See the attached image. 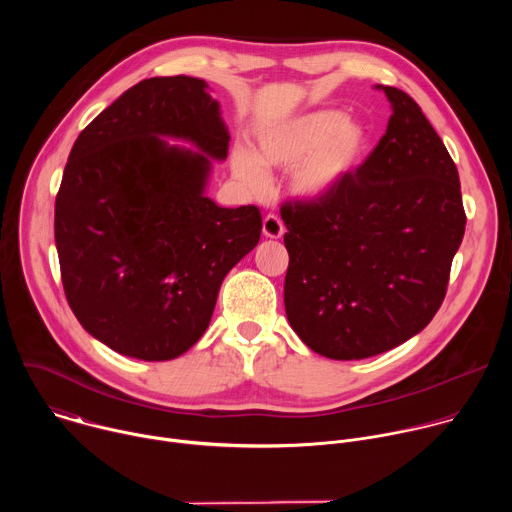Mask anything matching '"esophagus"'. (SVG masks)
<instances>
[{"mask_svg": "<svg viewBox=\"0 0 512 512\" xmlns=\"http://www.w3.org/2000/svg\"><path fill=\"white\" fill-rule=\"evenodd\" d=\"M285 227L281 223V218L277 214H267L263 218V235L269 239H279L283 235Z\"/></svg>", "mask_w": 512, "mask_h": 512, "instance_id": "obj_1", "label": "esophagus"}]
</instances>
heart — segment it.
<instances>
[{
	"label": "heart",
	"instance_id": "b5f03b06",
	"mask_svg": "<svg viewBox=\"0 0 512 512\" xmlns=\"http://www.w3.org/2000/svg\"><path fill=\"white\" fill-rule=\"evenodd\" d=\"M367 129L336 109L306 113L265 127L257 135L255 154L233 152V172L253 194H263L269 186L265 168L291 170V190L302 198H322L330 194L367 150Z\"/></svg>",
	"mask_w": 512,
	"mask_h": 512
}]
</instances>
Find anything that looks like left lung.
<instances>
[{"label":"left lung","instance_id":"1","mask_svg":"<svg viewBox=\"0 0 512 512\" xmlns=\"http://www.w3.org/2000/svg\"><path fill=\"white\" fill-rule=\"evenodd\" d=\"M377 148L318 200L281 204L287 320L314 352L360 360L421 332L440 310L466 212L444 141L401 89Z\"/></svg>","mask_w":512,"mask_h":512}]
</instances>
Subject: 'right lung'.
I'll list each match as a JSON object with an SVG mask.
<instances>
[{
  "label": "right lung",
  "instance_id": "1",
  "mask_svg": "<svg viewBox=\"0 0 512 512\" xmlns=\"http://www.w3.org/2000/svg\"><path fill=\"white\" fill-rule=\"evenodd\" d=\"M206 89L184 75L133 85L81 131L56 194L68 306L91 336L131 358L172 360L194 346L225 275L261 237L257 206L204 196L210 158L225 160L231 139Z\"/></svg>",
  "mask_w": 512,
  "mask_h": 512
}]
</instances>
